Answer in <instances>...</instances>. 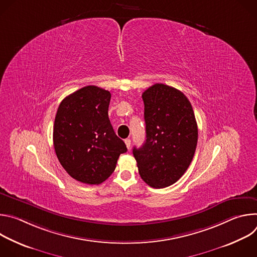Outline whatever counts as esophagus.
I'll return each mask as SVG.
<instances>
[{
  "label": "esophagus",
  "instance_id": "1",
  "mask_svg": "<svg viewBox=\"0 0 257 257\" xmlns=\"http://www.w3.org/2000/svg\"><path fill=\"white\" fill-rule=\"evenodd\" d=\"M124 141H125V144H126V146H127V149H128V150H130V146H131V139H130V138H127V139H125Z\"/></svg>",
  "mask_w": 257,
  "mask_h": 257
}]
</instances>
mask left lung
Returning <instances> with one entry per match:
<instances>
[{"mask_svg":"<svg viewBox=\"0 0 257 257\" xmlns=\"http://www.w3.org/2000/svg\"><path fill=\"white\" fill-rule=\"evenodd\" d=\"M146 139L133 148L142 180L154 188L177 182L192 162L198 129L192 105L180 90L157 83L142 93Z\"/></svg>","mask_w":257,"mask_h":257,"instance_id":"left-lung-1","label":"left lung"}]
</instances>
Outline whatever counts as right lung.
Wrapping results in <instances>:
<instances>
[{"instance_id": "add662e5", "label": "right lung", "mask_w": 257, "mask_h": 257, "mask_svg": "<svg viewBox=\"0 0 257 257\" xmlns=\"http://www.w3.org/2000/svg\"><path fill=\"white\" fill-rule=\"evenodd\" d=\"M109 91L88 85L66 96L55 118L53 140L65 171L85 184H100L127 148L108 119Z\"/></svg>"}]
</instances>
